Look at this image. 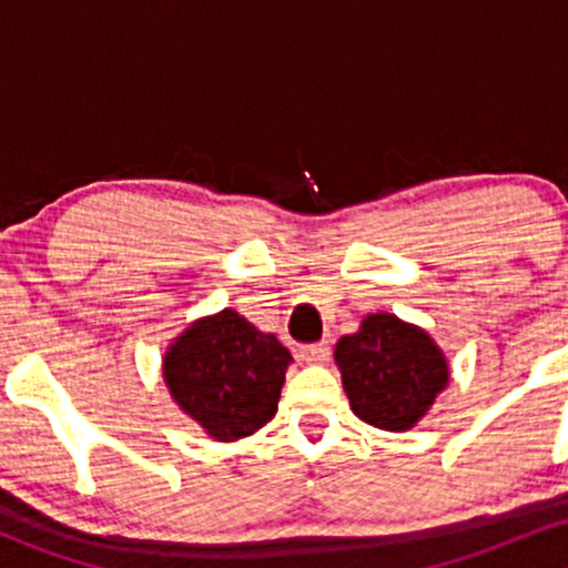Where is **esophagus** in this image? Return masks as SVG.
I'll use <instances>...</instances> for the list:
<instances>
[{"mask_svg":"<svg viewBox=\"0 0 568 568\" xmlns=\"http://www.w3.org/2000/svg\"><path fill=\"white\" fill-rule=\"evenodd\" d=\"M297 355H301L303 361H308V364H323V361H327V355H331V344L327 342L303 344V347L297 349Z\"/></svg>","mask_w":568,"mask_h":568,"instance_id":"34e87169","label":"esophagus"}]
</instances>
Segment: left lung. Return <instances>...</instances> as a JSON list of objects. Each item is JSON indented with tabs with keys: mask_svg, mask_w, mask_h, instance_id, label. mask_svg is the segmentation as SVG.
<instances>
[{
	"mask_svg": "<svg viewBox=\"0 0 568 568\" xmlns=\"http://www.w3.org/2000/svg\"><path fill=\"white\" fill-rule=\"evenodd\" d=\"M349 407L366 424L388 432L415 426L446 388L448 366L426 331L394 314H372L358 333L336 344Z\"/></svg>",
	"mask_w": 568,
	"mask_h": 568,
	"instance_id": "obj_1",
	"label": "left lung"
}]
</instances>
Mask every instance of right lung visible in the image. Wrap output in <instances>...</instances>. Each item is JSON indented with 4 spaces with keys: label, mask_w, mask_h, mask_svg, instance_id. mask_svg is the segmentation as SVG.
Returning a JSON list of instances; mask_svg holds the SVG:
<instances>
[{
    "label": "right lung",
    "mask_w": 568,
    "mask_h": 568,
    "mask_svg": "<svg viewBox=\"0 0 568 568\" xmlns=\"http://www.w3.org/2000/svg\"><path fill=\"white\" fill-rule=\"evenodd\" d=\"M290 349L232 308L199 320L169 347L163 377L174 402L215 440L251 435L276 415Z\"/></svg>",
    "instance_id": "right-lung-1"
}]
</instances>
